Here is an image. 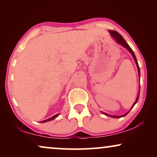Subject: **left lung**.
I'll list each match as a JSON object with an SVG mask.
<instances>
[{
    "label": "left lung",
    "mask_w": 157,
    "mask_h": 157,
    "mask_svg": "<svg viewBox=\"0 0 157 157\" xmlns=\"http://www.w3.org/2000/svg\"><path fill=\"white\" fill-rule=\"evenodd\" d=\"M109 33H110L111 36H112V37H113V38H114L115 40L118 43V44H120V45H121L122 46H124V48H126L127 49V50H128V51H129V52L131 53V54L132 55V56H133V58H134V61H135V63H136V64L137 69H138L139 76V78H140V69H139V66L138 62H137L136 58V56H135V54H134V51H132V49L131 48V47H130L129 46H128L127 43H126V42L125 41V40L124 39V38L122 37V36L121 35V34H119V33H118L117 31H111V30H110V31H109ZM139 89H140V88H139ZM139 92H140V91H139L138 96H137L136 99V101H135V102L134 103V104L132 105V108H131V109H132L133 108V107L134 106V105L136 104L137 101H138L139 96ZM131 109H130V110H131ZM128 112H129V111H128ZM128 112H127L126 113H125V114H124V115H122V116H111V115H109L108 113H104V112H102V113H104V114H105V115H106V116H109V117H112V118H116V119H117V118H121V117H125V116H126V114H127V113H128Z\"/></svg>",
    "instance_id": "obj_1"
}]
</instances>
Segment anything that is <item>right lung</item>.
<instances>
[{"label":"right lung","instance_id":"1","mask_svg":"<svg viewBox=\"0 0 157 157\" xmlns=\"http://www.w3.org/2000/svg\"><path fill=\"white\" fill-rule=\"evenodd\" d=\"M59 113H57V114H56V115H54V116H53V117H51V118H49V119H46V120H44V121H40V122H41V123H44V122H46V121H51V120L54 119H56V118L57 117H59Z\"/></svg>","mask_w":157,"mask_h":157}]
</instances>
